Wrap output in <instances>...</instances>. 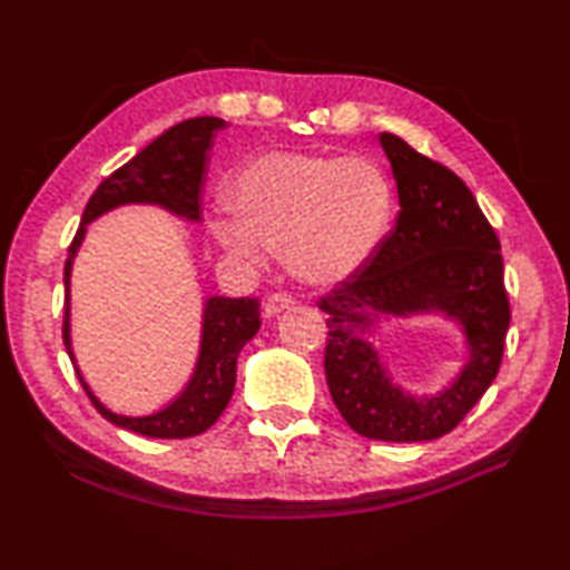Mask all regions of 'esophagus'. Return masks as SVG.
Segmentation results:
<instances>
[{
	"instance_id": "esophagus-1",
	"label": "esophagus",
	"mask_w": 570,
	"mask_h": 570,
	"mask_svg": "<svg viewBox=\"0 0 570 570\" xmlns=\"http://www.w3.org/2000/svg\"><path fill=\"white\" fill-rule=\"evenodd\" d=\"M293 298L288 293H272L269 298H267V303H265V307H263V312H265V316L269 318V316H277L279 312H284V309H288V307H293Z\"/></svg>"
}]
</instances>
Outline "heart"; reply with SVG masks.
<instances>
[{"label": "heart", "instance_id": "obj_1", "mask_svg": "<svg viewBox=\"0 0 570 570\" xmlns=\"http://www.w3.org/2000/svg\"><path fill=\"white\" fill-rule=\"evenodd\" d=\"M393 203L389 177L370 158L269 151L233 177V216H218L214 235L244 261L284 252L301 282L335 286L373 258Z\"/></svg>", "mask_w": 570, "mask_h": 570}]
</instances>
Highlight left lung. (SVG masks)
<instances>
[{"label":"left lung","mask_w":570,"mask_h":570,"mask_svg":"<svg viewBox=\"0 0 570 570\" xmlns=\"http://www.w3.org/2000/svg\"><path fill=\"white\" fill-rule=\"evenodd\" d=\"M399 186L401 212L354 277L324 295L326 382L356 433L370 440L422 442L450 433L499 375L510 303L501 242L475 195L452 169L391 132L380 135ZM442 313L462 328L469 361L433 396L395 385L368 333L382 315Z\"/></svg>","instance_id":"1"}]
</instances>
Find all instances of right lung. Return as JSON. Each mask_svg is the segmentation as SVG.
I'll return each instance as SVG.
<instances>
[{"mask_svg": "<svg viewBox=\"0 0 570 570\" xmlns=\"http://www.w3.org/2000/svg\"><path fill=\"white\" fill-rule=\"evenodd\" d=\"M226 128L224 118L197 116L163 132L148 144L132 160L109 175L83 209L81 226L69 244V256L65 263V324L62 337L67 354L77 370L79 382L86 389L95 410L107 422L146 435V438H190L200 435L216 419L224 414L230 403L237 375V356L242 346L249 342L261 328V303L258 298H220L212 295L205 301L203 312V340L200 354L193 370V377L177 401H171L160 412L148 416L116 414L100 403L90 391L71 352L69 337V282L71 265L79 246L86 237V226L97 216H102L122 205H158L169 214L186 220H200V197L207 175V154L218 130Z\"/></svg>", "mask_w": 570, "mask_h": 570, "instance_id": "right-lung-1", "label": "right lung"}]
</instances>
